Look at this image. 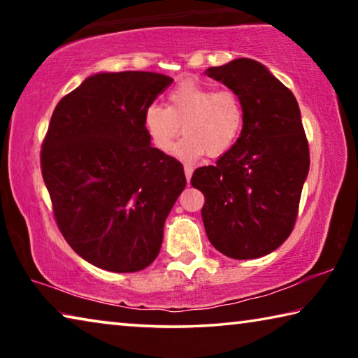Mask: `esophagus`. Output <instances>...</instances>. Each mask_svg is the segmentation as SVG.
Listing matches in <instances>:
<instances>
[{
  "instance_id": "34e87169",
  "label": "esophagus",
  "mask_w": 358,
  "mask_h": 358,
  "mask_svg": "<svg viewBox=\"0 0 358 358\" xmlns=\"http://www.w3.org/2000/svg\"><path fill=\"white\" fill-rule=\"evenodd\" d=\"M192 166H189V164H185V175H186V181L187 183H189L191 181V177H192Z\"/></svg>"
}]
</instances>
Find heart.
<instances>
[{"mask_svg":"<svg viewBox=\"0 0 358 358\" xmlns=\"http://www.w3.org/2000/svg\"><path fill=\"white\" fill-rule=\"evenodd\" d=\"M151 145L161 153L171 150L180 131L185 137L175 147L183 159L226 155L238 141L245 124V107L237 93L217 92L196 80H183L169 93L167 107L151 104L143 113Z\"/></svg>","mask_w":358,"mask_h":358,"instance_id":"heart-1","label":"heart"}]
</instances>
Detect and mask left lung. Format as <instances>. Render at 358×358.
Listing matches in <instances>:
<instances>
[{
    "instance_id": "left-lung-1",
    "label": "left lung",
    "mask_w": 358,
    "mask_h": 358,
    "mask_svg": "<svg viewBox=\"0 0 358 358\" xmlns=\"http://www.w3.org/2000/svg\"><path fill=\"white\" fill-rule=\"evenodd\" d=\"M205 74L237 93L245 107L234 147L192 173L191 185L205 197V232L224 256L262 257L292 232L310 171L300 108L292 92L254 59H234Z\"/></svg>"
}]
</instances>
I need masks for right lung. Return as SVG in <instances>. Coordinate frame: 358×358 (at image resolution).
Returning a JSON list of instances; mask_svg holds the SVG:
<instances>
[{"mask_svg":"<svg viewBox=\"0 0 358 358\" xmlns=\"http://www.w3.org/2000/svg\"><path fill=\"white\" fill-rule=\"evenodd\" d=\"M173 82L157 72H101L66 94L42 142L53 216L78 256L115 273L157 257L186 186L181 162L151 147L147 107Z\"/></svg>","mask_w":358,"mask_h":358,"instance_id":"add662e5","label":"right lung"}]
</instances>
